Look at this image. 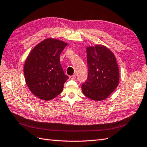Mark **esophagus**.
<instances>
[{"instance_id": "34e87169", "label": "esophagus", "mask_w": 147, "mask_h": 147, "mask_svg": "<svg viewBox=\"0 0 147 147\" xmlns=\"http://www.w3.org/2000/svg\"><path fill=\"white\" fill-rule=\"evenodd\" d=\"M69 78H70V79L74 80V79H76V75H73V76H70V77H69Z\"/></svg>"}]
</instances>
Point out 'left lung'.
Segmentation results:
<instances>
[{"instance_id": "1", "label": "left lung", "mask_w": 147, "mask_h": 147, "mask_svg": "<svg viewBox=\"0 0 147 147\" xmlns=\"http://www.w3.org/2000/svg\"><path fill=\"white\" fill-rule=\"evenodd\" d=\"M88 77L82 85L85 96L94 100L106 99L118 87L119 72L113 52L102 45L86 48Z\"/></svg>"}]
</instances>
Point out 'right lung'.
I'll return each instance as SVG.
<instances>
[{
  "label": "right lung",
  "mask_w": 147,
  "mask_h": 147,
  "mask_svg": "<svg viewBox=\"0 0 147 147\" xmlns=\"http://www.w3.org/2000/svg\"><path fill=\"white\" fill-rule=\"evenodd\" d=\"M67 45L57 39H46L32 49L26 60V82L38 98L53 99L63 91V84L68 77L63 72L60 55Z\"/></svg>",
  "instance_id": "right-lung-1"
}]
</instances>
